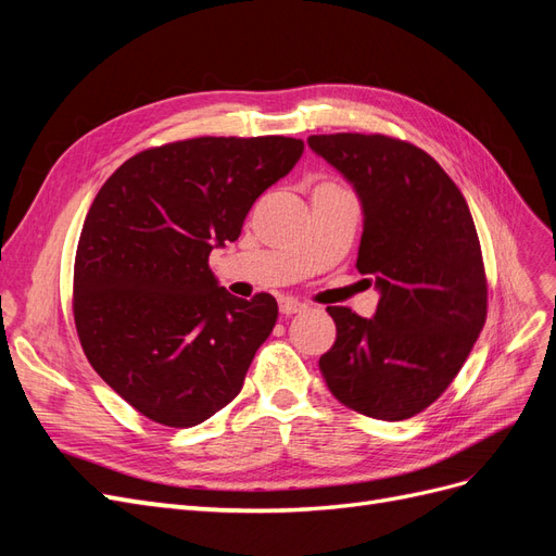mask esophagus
<instances>
[{
	"label": "esophagus",
	"mask_w": 556,
	"mask_h": 556,
	"mask_svg": "<svg viewBox=\"0 0 556 556\" xmlns=\"http://www.w3.org/2000/svg\"><path fill=\"white\" fill-rule=\"evenodd\" d=\"M308 306L306 304H301V301H296V299H290V296H282L280 299V313L282 315H296V313H304Z\"/></svg>",
	"instance_id": "obj_1"
}]
</instances>
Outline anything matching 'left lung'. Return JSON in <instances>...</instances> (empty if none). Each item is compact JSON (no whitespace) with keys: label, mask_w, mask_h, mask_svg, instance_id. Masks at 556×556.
<instances>
[{"label":"left lung","mask_w":556,"mask_h":556,"mask_svg":"<svg viewBox=\"0 0 556 556\" xmlns=\"http://www.w3.org/2000/svg\"><path fill=\"white\" fill-rule=\"evenodd\" d=\"M308 146L355 188L364 211L357 268L380 292L371 319L327 306L336 343L319 357L331 394L399 422L429 408L473 350L486 276L468 204L422 148L384 134H315Z\"/></svg>","instance_id":"obj_1"}]
</instances>
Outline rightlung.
<instances>
[{"label":"right lung","mask_w":556,"mask_h":556,"mask_svg":"<svg viewBox=\"0 0 556 556\" xmlns=\"http://www.w3.org/2000/svg\"><path fill=\"white\" fill-rule=\"evenodd\" d=\"M301 153L290 137L185 139L129 157L97 192L74 262V323L94 371L153 422L194 427L241 392L278 304L231 296L208 255L239 239Z\"/></svg>","instance_id":"1"}]
</instances>
